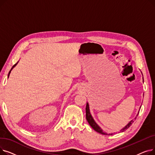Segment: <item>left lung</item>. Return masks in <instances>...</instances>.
Returning a JSON list of instances; mask_svg holds the SVG:
<instances>
[{
	"label": "left lung",
	"mask_w": 155,
	"mask_h": 155,
	"mask_svg": "<svg viewBox=\"0 0 155 155\" xmlns=\"http://www.w3.org/2000/svg\"><path fill=\"white\" fill-rule=\"evenodd\" d=\"M85 110H86V119L87 120L88 124H90V126L95 130V131H97V133H99L100 134H105V135H107V133H105L102 131V130L101 129V128L97 124V123L95 122V120H94L92 116H91V112H90V110H89V105H88V104L87 103V105H86V109H85ZM138 114H139V112H138ZM138 114H137L136 117L138 116ZM136 117L134 118V119H136ZM134 119H133L132 120H131L129 122V123L123 129L120 130V131L123 132L124 131H126V129H127L130 126H131V124L134 123Z\"/></svg>",
	"instance_id": "obj_1"
}]
</instances>
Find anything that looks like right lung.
Returning <instances> with one entry per match:
<instances>
[{"instance_id":"add662e5","label":"right lung","mask_w":155,"mask_h":155,"mask_svg":"<svg viewBox=\"0 0 155 155\" xmlns=\"http://www.w3.org/2000/svg\"><path fill=\"white\" fill-rule=\"evenodd\" d=\"M17 63H15V64H14V66H13V67H12V68H11V70H10V71H9V75H8V77H9V74H10V73H11V70H12V68H14V67H15V65H16V64H17Z\"/></svg>"}]
</instances>
